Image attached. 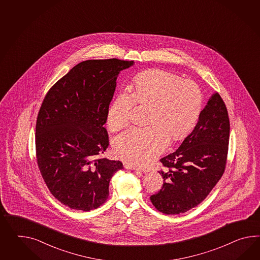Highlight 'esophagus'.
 Here are the masks:
<instances>
[{
    "label": "esophagus",
    "mask_w": 260,
    "mask_h": 260,
    "mask_svg": "<svg viewBox=\"0 0 260 260\" xmlns=\"http://www.w3.org/2000/svg\"><path fill=\"white\" fill-rule=\"evenodd\" d=\"M124 167H125L126 169H129V170H136V171H139L140 170L138 167L133 166V165H129V164H127V162H125V164H124Z\"/></svg>",
    "instance_id": "obj_1"
}]
</instances>
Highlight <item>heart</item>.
<instances>
[{
  "label": "heart",
  "mask_w": 260,
  "mask_h": 260,
  "mask_svg": "<svg viewBox=\"0 0 260 260\" xmlns=\"http://www.w3.org/2000/svg\"><path fill=\"white\" fill-rule=\"evenodd\" d=\"M147 108L146 127L131 128L114 141L121 159L136 166L149 165L168 142L183 139L196 125L202 109V95L196 83L162 70L144 71L133 79L131 92L123 90L108 110L107 125L113 132L129 124L134 106Z\"/></svg>",
  "instance_id": "heart-1"
}]
</instances>
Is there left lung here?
<instances>
[{"label":"left lung","instance_id":"obj_1","mask_svg":"<svg viewBox=\"0 0 260 260\" xmlns=\"http://www.w3.org/2000/svg\"><path fill=\"white\" fill-rule=\"evenodd\" d=\"M230 124L221 95L209 98L197 126L174 153L160 158L164 184L150 197L165 214H179L202 202L222 177L228 158Z\"/></svg>","mask_w":260,"mask_h":260}]
</instances>
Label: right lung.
Wrapping results in <instances>:
<instances>
[{
    "label": "right lung",
    "mask_w": 260,
    "mask_h": 260,
    "mask_svg": "<svg viewBox=\"0 0 260 260\" xmlns=\"http://www.w3.org/2000/svg\"><path fill=\"white\" fill-rule=\"evenodd\" d=\"M133 63L116 58L81 62L42 102L36 127L38 168L51 194L70 209L101 207L111 178L123 169L119 160L100 156L109 146L103 126L116 79Z\"/></svg>",
    "instance_id": "right-lung-1"
}]
</instances>
